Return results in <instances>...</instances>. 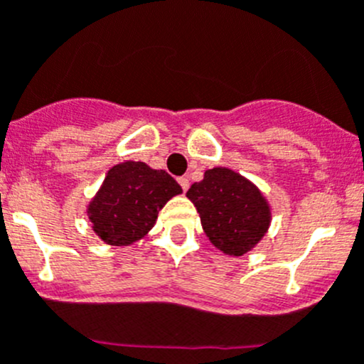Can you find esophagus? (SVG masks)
Here are the masks:
<instances>
[{"label":"esophagus","mask_w":364,"mask_h":364,"mask_svg":"<svg viewBox=\"0 0 364 364\" xmlns=\"http://www.w3.org/2000/svg\"><path fill=\"white\" fill-rule=\"evenodd\" d=\"M178 184H180V188L184 189V191H188V189H189V178H188V176H180Z\"/></svg>","instance_id":"obj_1"}]
</instances>
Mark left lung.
I'll list each match as a JSON object with an SVG mask.
<instances>
[{"instance_id":"8db88e82","label":"left lung","mask_w":364,"mask_h":364,"mask_svg":"<svg viewBox=\"0 0 364 364\" xmlns=\"http://www.w3.org/2000/svg\"><path fill=\"white\" fill-rule=\"evenodd\" d=\"M200 215L204 232L229 256L251 251L271 225V208L251 180L229 168H213L186 193Z\"/></svg>"}]
</instances>
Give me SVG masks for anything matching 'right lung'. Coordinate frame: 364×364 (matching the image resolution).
<instances>
[{
  "label": "right lung",
  "mask_w": 364,
  "mask_h": 364,
  "mask_svg": "<svg viewBox=\"0 0 364 364\" xmlns=\"http://www.w3.org/2000/svg\"><path fill=\"white\" fill-rule=\"evenodd\" d=\"M180 193L178 182L164 169L128 160L109 169L86 213L102 242L122 247L148 235L160 209Z\"/></svg>",
  "instance_id": "right-lung-1"
}]
</instances>
